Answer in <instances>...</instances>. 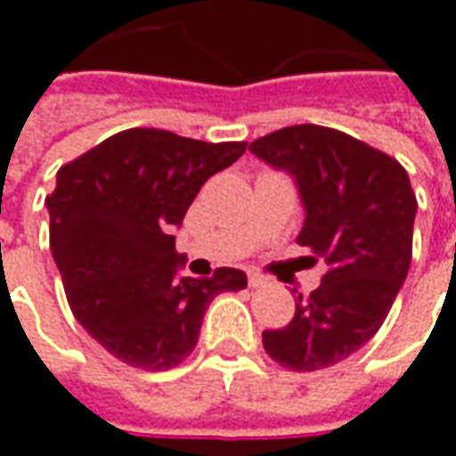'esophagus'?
<instances>
[{"label": "esophagus", "mask_w": 456, "mask_h": 456, "mask_svg": "<svg viewBox=\"0 0 456 456\" xmlns=\"http://www.w3.org/2000/svg\"><path fill=\"white\" fill-rule=\"evenodd\" d=\"M268 283V278H264L261 273H248V288H261V286H266Z\"/></svg>", "instance_id": "1"}]
</instances>
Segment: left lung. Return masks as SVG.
<instances>
[{
    "label": "left lung",
    "instance_id": "left-lung-1",
    "mask_svg": "<svg viewBox=\"0 0 456 456\" xmlns=\"http://www.w3.org/2000/svg\"><path fill=\"white\" fill-rule=\"evenodd\" d=\"M248 151L296 178L305 208L297 244L327 264L320 288L297 296L293 320L264 332V349L290 371L335 366L379 332L408 276L411 178L388 153L317 124L266 134Z\"/></svg>",
    "mask_w": 456,
    "mask_h": 456
}]
</instances>
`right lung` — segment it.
Instances as JSON below:
<instances>
[{
    "mask_svg": "<svg viewBox=\"0 0 456 456\" xmlns=\"http://www.w3.org/2000/svg\"><path fill=\"white\" fill-rule=\"evenodd\" d=\"M247 141L185 139L126 129L58 170L45 198L51 251L75 320L119 362L166 371L198 344L209 303L247 288L239 268L178 278L173 229L200 188L229 168Z\"/></svg>",
    "mask_w": 456,
    "mask_h": 456,
    "instance_id": "obj_1",
    "label": "right lung"
}]
</instances>
